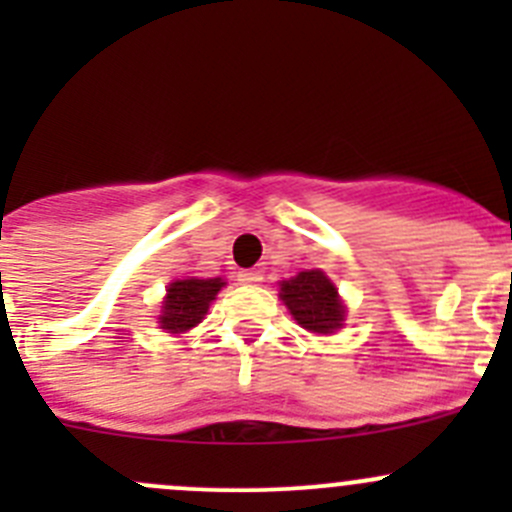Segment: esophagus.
Wrapping results in <instances>:
<instances>
[{
  "label": "esophagus",
  "mask_w": 512,
  "mask_h": 512,
  "mask_svg": "<svg viewBox=\"0 0 512 512\" xmlns=\"http://www.w3.org/2000/svg\"><path fill=\"white\" fill-rule=\"evenodd\" d=\"M237 282H240V285H257V282H262V272L242 270L237 272Z\"/></svg>",
  "instance_id": "esophagus-1"
}]
</instances>
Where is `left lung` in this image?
Segmentation results:
<instances>
[{
    "instance_id": "left-lung-1",
    "label": "left lung",
    "mask_w": 512,
    "mask_h": 512,
    "mask_svg": "<svg viewBox=\"0 0 512 512\" xmlns=\"http://www.w3.org/2000/svg\"><path fill=\"white\" fill-rule=\"evenodd\" d=\"M280 299L299 327L314 334H334L344 327L347 307L334 282L322 270H304L280 282Z\"/></svg>"
}]
</instances>
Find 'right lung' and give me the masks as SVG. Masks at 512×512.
Segmentation results:
<instances>
[{
  "mask_svg": "<svg viewBox=\"0 0 512 512\" xmlns=\"http://www.w3.org/2000/svg\"><path fill=\"white\" fill-rule=\"evenodd\" d=\"M223 287V277H210V280L188 277V280L170 282L158 314L160 329H165L168 334H183L198 327L208 314L210 302L218 297Z\"/></svg>",
  "mask_w": 512,
  "mask_h": 512,
  "instance_id": "1",
  "label": "right lung"
}]
</instances>
